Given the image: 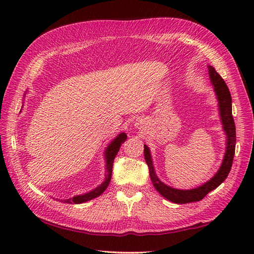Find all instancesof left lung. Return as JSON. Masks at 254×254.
Listing matches in <instances>:
<instances>
[{
	"mask_svg": "<svg viewBox=\"0 0 254 254\" xmlns=\"http://www.w3.org/2000/svg\"><path fill=\"white\" fill-rule=\"evenodd\" d=\"M207 67L209 72L210 82H212L214 86L215 94L217 96L219 115H220V118H222L224 131L226 133V135H227V147H226V153L224 156L223 164L220 166L217 174L215 175L209 181L202 185L201 187L191 189V190H178V189L168 187L166 186L165 183L161 182L158 179V177L156 176L152 157H150L149 148L146 146V145H144L145 161H146V164L148 166L150 180H152L155 189L165 198L169 199V201L177 204H186V203L201 201V199L206 196L210 191H213L214 189H216L218 186L222 185L226 178H227L229 171L231 169V166H233L235 148H236V127H235V121L233 117V110H231L230 91L227 87V85H226L225 80L216 71H215V68L210 65H208Z\"/></svg>",
	"mask_w": 254,
	"mask_h": 254,
	"instance_id": "left-lung-1",
	"label": "left lung"
}]
</instances>
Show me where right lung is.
Masks as SVG:
<instances>
[{
    "instance_id": "right-lung-1",
    "label": "right lung",
    "mask_w": 254,
    "mask_h": 254,
    "mask_svg": "<svg viewBox=\"0 0 254 254\" xmlns=\"http://www.w3.org/2000/svg\"><path fill=\"white\" fill-rule=\"evenodd\" d=\"M127 134L126 133H121L119 134V135L113 139V141L109 144V146L107 147L106 152H105V156H106V169H107V175H106V179L105 181L101 183L99 187H97L96 189H94L93 191H90L88 193H85L82 194V195H76V196H73L71 198H67V199H63L62 202L64 203H68V204H80V203H84V202H87L89 199H93L97 196H99L100 194L104 192L107 187L109 186V182L111 179V174H112V165H113V160H115L116 156L118 154L119 150H120V147L122 143H124L127 141Z\"/></svg>"
}]
</instances>
